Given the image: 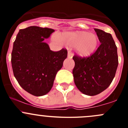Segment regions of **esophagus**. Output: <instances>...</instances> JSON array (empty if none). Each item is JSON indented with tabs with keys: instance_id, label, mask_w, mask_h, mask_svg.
Wrapping results in <instances>:
<instances>
[{
	"instance_id": "1",
	"label": "esophagus",
	"mask_w": 128,
	"mask_h": 128,
	"mask_svg": "<svg viewBox=\"0 0 128 128\" xmlns=\"http://www.w3.org/2000/svg\"><path fill=\"white\" fill-rule=\"evenodd\" d=\"M72 57H73V54H72V53H70V52H68V58H69V59H72Z\"/></svg>"
}]
</instances>
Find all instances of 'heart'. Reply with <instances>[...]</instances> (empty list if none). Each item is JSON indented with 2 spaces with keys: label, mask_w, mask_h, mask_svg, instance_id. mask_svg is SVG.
Segmentation results:
<instances>
[{
  "label": "heart",
  "mask_w": 128,
  "mask_h": 128,
  "mask_svg": "<svg viewBox=\"0 0 128 128\" xmlns=\"http://www.w3.org/2000/svg\"><path fill=\"white\" fill-rule=\"evenodd\" d=\"M54 41L67 46L74 47L75 51L80 56L88 57L92 54L98 44L97 36L84 31L65 32L58 36H53Z\"/></svg>",
  "instance_id": "heart-1"
}]
</instances>
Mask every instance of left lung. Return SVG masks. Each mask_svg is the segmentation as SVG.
<instances>
[{
    "mask_svg": "<svg viewBox=\"0 0 128 128\" xmlns=\"http://www.w3.org/2000/svg\"><path fill=\"white\" fill-rule=\"evenodd\" d=\"M94 30L101 43L95 53L86 58L73 57L74 83L82 94L88 96L98 95L109 87L118 66L117 47L112 34Z\"/></svg>",
    "mask_w": 128,
    "mask_h": 128,
    "instance_id": "1",
    "label": "left lung"
}]
</instances>
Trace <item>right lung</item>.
<instances>
[{
  "mask_svg": "<svg viewBox=\"0 0 128 128\" xmlns=\"http://www.w3.org/2000/svg\"><path fill=\"white\" fill-rule=\"evenodd\" d=\"M54 32L51 28L32 26L20 30L14 42V75L19 85L34 96H42L51 90L57 72L68 57L66 50L54 52L44 41Z\"/></svg>",
  "mask_w": 128,
  "mask_h": 128,
  "instance_id": "right-lung-1",
  "label": "right lung"
}]
</instances>
